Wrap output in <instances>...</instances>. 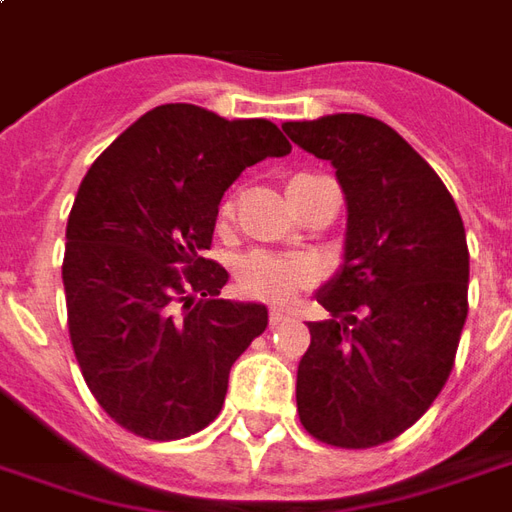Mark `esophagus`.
Returning a JSON list of instances; mask_svg holds the SVG:
<instances>
[{
	"label": "esophagus",
	"instance_id": "esophagus-1",
	"mask_svg": "<svg viewBox=\"0 0 512 512\" xmlns=\"http://www.w3.org/2000/svg\"><path fill=\"white\" fill-rule=\"evenodd\" d=\"M285 321V312L282 310H271V315H268V323H271V326H279V323Z\"/></svg>",
	"mask_w": 512,
	"mask_h": 512
}]
</instances>
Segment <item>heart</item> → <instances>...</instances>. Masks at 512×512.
<instances>
[{
  "mask_svg": "<svg viewBox=\"0 0 512 512\" xmlns=\"http://www.w3.org/2000/svg\"><path fill=\"white\" fill-rule=\"evenodd\" d=\"M233 213V202H224L222 216ZM238 282L255 299L271 301V304H288L296 299L301 288L312 282V268L296 257H279L271 252H255L241 260L238 266Z\"/></svg>",
  "mask_w": 512,
  "mask_h": 512,
  "instance_id": "1",
  "label": "heart"
}]
</instances>
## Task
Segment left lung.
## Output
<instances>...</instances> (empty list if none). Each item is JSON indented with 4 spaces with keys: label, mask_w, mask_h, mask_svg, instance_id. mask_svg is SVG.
<instances>
[{
    "label": "left lung",
    "mask_w": 512,
    "mask_h": 512,
    "mask_svg": "<svg viewBox=\"0 0 512 512\" xmlns=\"http://www.w3.org/2000/svg\"><path fill=\"white\" fill-rule=\"evenodd\" d=\"M337 169L348 205L343 263L315 299L296 373L301 425L365 450L411 428L450 378L466 323L469 249L447 186L395 128L367 115L285 123Z\"/></svg>",
    "instance_id": "1"
}]
</instances>
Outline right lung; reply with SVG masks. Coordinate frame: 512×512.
Returning <instances> with one entry per match:
<instances>
[{
	"label": "right lung",
	"instance_id": "add662e5",
	"mask_svg": "<svg viewBox=\"0 0 512 512\" xmlns=\"http://www.w3.org/2000/svg\"><path fill=\"white\" fill-rule=\"evenodd\" d=\"M288 153L271 120L164 104L87 169L65 230L68 329L95 400L136 436L183 439L213 422L230 367L266 332V304L222 299L230 274L205 249L224 191Z\"/></svg>",
	"mask_w": 512,
	"mask_h": 512
}]
</instances>
